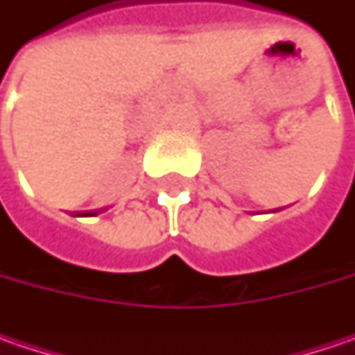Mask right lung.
I'll use <instances>...</instances> for the list:
<instances>
[{
    "label": "right lung",
    "mask_w": 355,
    "mask_h": 355,
    "mask_svg": "<svg viewBox=\"0 0 355 355\" xmlns=\"http://www.w3.org/2000/svg\"><path fill=\"white\" fill-rule=\"evenodd\" d=\"M83 215H96V213H83Z\"/></svg>",
    "instance_id": "right-lung-1"
}]
</instances>
